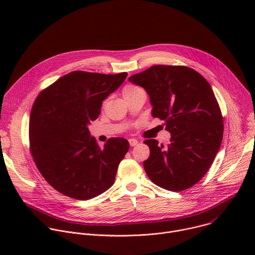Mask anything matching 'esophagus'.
Returning a JSON list of instances; mask_svg holds the SVG:
<instances>
[{
	"label": "esophagus",
	"instance_id": "34e87169",
	"mask_svg": "<svg viewBox=\"0 0 255 255\" xmlns=\"http://www.w3.org/2000/svg\"><path fill=\"white\" fill-rule=\"evenodd\" d=\"M138 143V141L136 140V139H133V138H131V139H129V144H130V146H135V145Z\"/></svg>",
	"mask_w": 255,
	"mask_h": 255
}]
</instances>
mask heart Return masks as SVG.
<instances>
[{
	"label": "heart",
	"instance_id": "heart-1",
	"mask_svg": "<svg viewBox=\"0 0 255 255\" xmlns=\"http://www.w3.org/2000/svg\"><path fill=\"white\" fill-rule=\"evenodd\" d=\"M138 90H140V89L137 88V87H135V86H128V87H125L124 90H123V96L126 97V96H128V95H130V94H132V93H134V92H136V91H138Z\"/></svg>",
	"mask_w": 255,
	"mask_h": 255
}]
</instances>
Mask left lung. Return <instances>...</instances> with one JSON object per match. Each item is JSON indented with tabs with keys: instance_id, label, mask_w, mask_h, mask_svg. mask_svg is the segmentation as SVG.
Here are the masks:
<instances>
[{
	"instance_id": "8db88e82",
	"label": "left lung",
	"mask_w": 255,
	"mask_h": 255,
	"mask_svg": "<svg viewBox=\"0 0 255 255\" xmlns=\"http://www.w3.org/2000/svg\"><path fill=\"white\" fill-rule=\"evenodd\" d=\"M149 96L152 117L171 135L166 147L155 139L144 143L150 155L143 166L152 183L172 192L197 184L221 146L223 118L210 84L187 66L153 65L129 78Z\"/></svg>"
}]
</instances>
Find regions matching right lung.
<instances>
[{"label": "right lung", "instance_id": "add662e5", "mask_svg": "<svg viewBox=\"0 0 255 255\" xmlns=\"http://www.w3.org/2000/svg\"><path fill=\"white\" fill-rule=\"evenodd\" d=\"M126 78L127 72L72 71L35 100L29 122L31 153L40 173L60 194L87 201L113 186L129 142L111 138L101 148L89 125L99 117L103 101Z\"/></svg>", "mask_w": 255, "mask_h": 255}]
</instances>
